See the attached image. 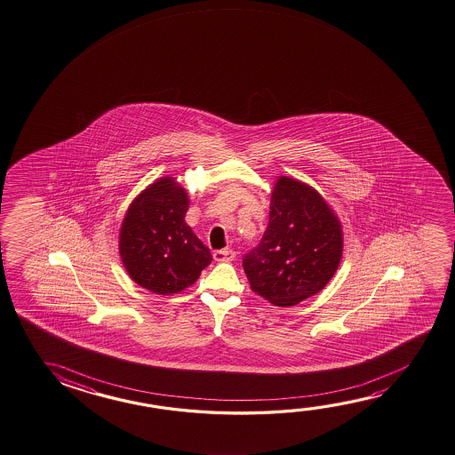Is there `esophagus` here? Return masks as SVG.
I'll list each match as a JSON object with an SVG mask.
<instances>
[{
	"mask_svg": "<svg viewBox=\"0 0 455 455\" xmlns=\"http://www.w3.org/2000/svg\"><path fill=\"white\" fill-rule=\"evenodd\" d=\"M235 259V252L231 249H220L214 252V260L216 261H231Z\"/></svg>",
	"mask_w": 455,
	"mask_h": 455,
	"instance_id": "1",
	"label": "esophagus"
}]
</instances>
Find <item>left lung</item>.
Listing matches in <instances>:
<instances>
[{"label":"left lung","mask_w":455,"mask_h":455,"mask_svg":"<svg viewBox=\"0 0 455 455\" xmlns=\"http://www.w3.org/2000/svg\"><path fill=\"white\" fill-rule=\"evenodd\" d=\"M343 225L314 187L279 176L260 244L243 261L251 289L275 306H295L330 283L343 257Z\"/></svg>","instance_id":"left-lung-1"}]
</instances>
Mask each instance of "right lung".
I'll list each match as a JSON object with an SVG mask.
<instances>
[{
    "label": "right lung",
    "mask_w": 455,
    "mask_h": 455,
    "mask_svg": "<svg viewBox=\"0 0 455 455\" xmlns=\"http://www.w3.org/2000/svg\"><path fill=\"white\" fill-rule=\"evenodd\" d=\"M188 194L176 178L164 176L130 203L119 231L120 260L128 275L156 295L186 291L212 255L187 225Z\"/></svg>",
    "instance_id": "add662e5"
}]
</instances>
